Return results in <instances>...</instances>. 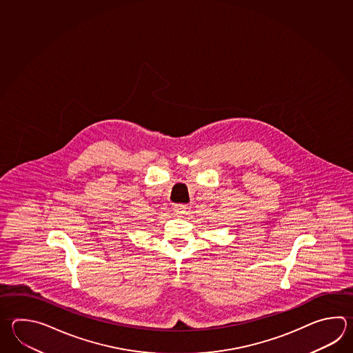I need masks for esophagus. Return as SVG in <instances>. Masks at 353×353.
Returning <instances> with one entry per match:
<instances>
[{
  "instance_id": "34e87169",
  "label": "esophagus",
  "mask_w": 353,
  "mask_h": 353,
  "mask_svg": "<svg viewBox=\"0 0 353 353\" xmlns=\"http://www.w3.org/2000/svg\"><path fill=\"white\" fill-rule=\"evenodd\" d=\"M186 210H188V205H183V203H179L173 208V212L174 215H185L186 214Z\"/></svg>"
}]
</instances>
